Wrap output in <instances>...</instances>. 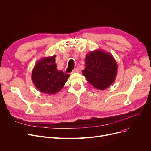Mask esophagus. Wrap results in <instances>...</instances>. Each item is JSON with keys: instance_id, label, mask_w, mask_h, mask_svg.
Masks as SVG:
<instances>
[{"instance_id": "1", "label": "esophagus", "mask_w": 151, "mask_h": 151, "mask_svg": "<svg viewBox=\"0 0 151 151\" xmlns=\"http://www.w3.org/2000/svg\"><path fill=\"white\" fill-rule=\"evenodd\" d=\"M79 71H80V70H79V68H75V69L72 71V72H71V73H78Z\"/></svg>"}]
</instances>
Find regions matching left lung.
I'll use <instances>...</instances> for the list:
<instances>
[{"label":"left lung","mask_w":151,"mask_h":151,"mask_svg":"<svg viewBox=\"0 0 151 151\" xmlns=\"http://www.w3.org/2000/svg\"><path fill=\"white\" fill-rule=\"evenodd\" d=\"M85 64L82 72L95 88L105 90L114 83L118 67L110 53L101 50L91 51L86 55Z\"/></svg>","instance_id":"1"}]
</instances>
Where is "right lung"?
<instances>
[{
  "mask_svg": "<svg viewBox=\"0 0 151 151\" xmlns=\"http://www.w3.org/2000/svg\"><path fill=\"white\" fill-rule=\"evenodd\" d=\"M55 56L54 55L40 59L32 70V80L42 93L50 95L57 93L63 88L70 76L57 69Z\"/></svg>",
  "mask_w": 151,
  "mask_h": 151,
  "instance_id": "right-lung-1",
  "label": "right lung"
}]
</instances>
